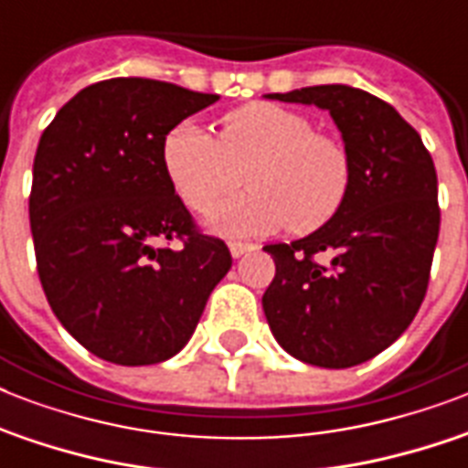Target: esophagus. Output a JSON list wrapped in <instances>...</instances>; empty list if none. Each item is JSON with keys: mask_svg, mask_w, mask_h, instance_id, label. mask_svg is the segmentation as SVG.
<instances>
[{"mask_svg": "<svg viewBox=\"0 0 468 468\" xmlns=\"http://www.w3.org/2000/svg\"><path fill=\"white\" fill-rule=\"evenodd\" d=\"M228 248H230V255L233 257H242L248 255L255 250V245H250V242H238V240H230L228 242Z\"/></svg>", "mask_w": 468, "mask_h": 468, "instance_id": "1", "label": "esophagus"}]
</instances>
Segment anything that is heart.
Segmentation results:
<instances>
[{
	"mask_svg": "<svg viewBox=\"0 0 468 468\" xmlns=\"http://www.w3.org/2000/svg\"><path fill=\"white\" fill-rule=\"evenodd\" d=\"M162 162L175 194L194 213L211 211L245 175L248 194L208 218L226 235H271L286 226L296 235L315 233L345 208L355 182L352 155L337 135L271 101L226 113L218 138L179 123L165 138Z\"/></svg>",
	"mask_w": 468,
	"mask_h": 468,
	"instance_id": "heart-1",
	"label": "heart"
}]
</instances>
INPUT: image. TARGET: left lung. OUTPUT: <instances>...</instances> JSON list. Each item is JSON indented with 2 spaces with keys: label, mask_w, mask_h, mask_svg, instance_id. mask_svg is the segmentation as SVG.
Listing matches in <instances>:
<instances>
[{
  "label": "left lung",
  "mask_w": 468,
  "mask_h": 468,
  "mask_svg": "<svg viewBox=\"0 0 468 468\" xmlns=\"http://www.w3.org/2000/svg\"><path fill=\"white\" fill-rule=\"evenodd\" d=\"M271 99L327 109L352 155L355 182L325 228L264 248L277 267L262 296L264 315L292 356L347 369L399 340L428 293L440 235L435 162L418 131L369 91L320 84Z\"/></svg>",
  "instance_id": "1"
}]
</instances>
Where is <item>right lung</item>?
<instances>
[{"label": "right lung", "mask_w": 468, "mask_h": 468, "mask_svg": "<svg viewBox=\"0 0 468 468\" xmlns=\"http://www.w3.org/2000/svg\"><path fill=\"white\" fill-rule=\"evenodd\" d=\"M213 101L113 77L84 87L40 135L28 197L40 284L62 327L106 362L175 356L233 264L226 242L198 230L162 162L169 131Z\"/></svg>", "instance_id": "obj_1"}]
</instances>
